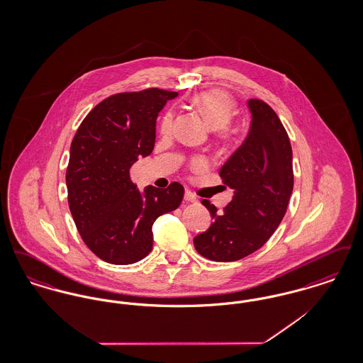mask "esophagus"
Returning <instances> with one entry per match:
<instances>
[{
  "label": "esophagus",
  "instance_id": "esophagus-1",
  "mask_svg": "<svg viewBox=\"0 0 363 363\" xmlns=\"http://www.w3.org/2000/svg\"><path fill=\"white\" fill-rule=\"evenodd\" d=\"M185 201H188V203H197L199 200H197V197L190 190H186L185 191Z\"/></svg>",
  "mask_w": 363,
  "mask_h": 363
}]
</instances>
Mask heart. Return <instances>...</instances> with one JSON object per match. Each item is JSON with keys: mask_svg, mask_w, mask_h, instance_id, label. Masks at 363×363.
I'll use <instances>...</instances> for the list:
<instances>
[{"mask_svg": "<svg viewBox=\"0 0 363 363\" xmlns=\"http://www.w3.org/2000/svg\"><path fill=\"white\" fill-rule=\"evenodd\" d=\"M191 104H194L207 121L215 128V132L219 138H227L231 132L228 122L233 120L237 111V104L234 99L219 89H208L196 94L191 98ZM174 111L169 108L160 118L159 129L162 133H169L173 128ZM204 163L203 157H194L191 160V166L197 167Z\"/></svg>", "mask_w": 363, "mask_h": 363, "instance_id": "1", "label": "heart"}]
</instances>
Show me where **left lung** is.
Segmentation results:
<instances>
[{"instance_id": "left-lung-1", "label": "left lung", "mask_w": 363, "mask_h": 363, "mask_svg": "<svg viewBox=\"0 0 363 363\" xmlns=\"http://www.w3.org/2000/svg\"><path fill=\"white\" fill-rule=\"evenodd\" d=\"M249 108V135L219 172L234 197L222 213L203 200L213 222L193 240L212 261H237L259 250L280 225L293 193V150L283 123L264 101L250 99Z\"/></svg>"}]
</instances>
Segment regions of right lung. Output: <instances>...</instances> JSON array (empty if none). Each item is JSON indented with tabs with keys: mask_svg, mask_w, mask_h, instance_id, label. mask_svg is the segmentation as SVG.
Returning <instances> with one entry per match:
<instances>
[{
	"mask_svg": "<svg viewBox=\"0 0 363 363\" xmlns=\"http://www.w3.org/2000/svg\"><path fill=\"white\" fill-rule=\"evenodd\" d=\"M175 96L160 88L111 95L86 114L72 140L70 213L88 249L106 262L144 259L152 249L154 222L182 203L179 182L162 190L147 186L141 194L129 172L138 156L152 152L156 117Z\"/></svg>",
	"mask_w": 363,
	"mask_h": 363,
	"instance_id": "1",
	"label": "right lung"
}]
</instances>
